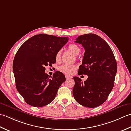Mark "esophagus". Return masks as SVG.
<instances>
[{
  "instance_id": "1",
  "label": "esophagus",
  "mask_w": 131,
  "mask_h": 131,
  "mask_svg": "<svg viewBox=\"0 0 131 131\" xmlns=\"http://www.w3.org/2000/svg\"><path fill=\"white\" fill-rule=\"evenodd\" d=\"M66 78L67 80H68V79H71L72 78V76H69L68 74H66Z\"/></svg>"
}]
</instances>
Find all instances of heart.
<instances>
[{
  "label": "heart",
  "instance_id": "b5f03b06",
  "mask_svg": "<svg viewBox=\"0 0 131 131\" xmlns=\"http://www.w3.org/2000/svg\"><path fill=\"white\" fill-rule=\"evenodd\" d=\"M68 50L71 52L73 53L74 55H77L80 52V48L76 44L72 43L69 45L68 47ZM61 55H62V51L59 50L55 55V60L57 62H59L61 60ZM76 68V66L75 65H71V64H63L61 66L59 67V71L63 73L66 74H72L74 70Z\"/></svg>",
  "mask_w": 131,
  "mask_h": 131
}]
</instances>
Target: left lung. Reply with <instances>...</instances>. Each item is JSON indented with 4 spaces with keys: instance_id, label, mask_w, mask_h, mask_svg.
Listing matches in <instances>:
<instances>
[{
    "instance_id": "1",
    "label": "left lung",
    "mask_w": 131,
    "mask_h": 131,
    "mask_svg": "<svg viewBox=\"0 0 131 131\" xmlns=\"http://www.w3.org/2000/svg\"><path fill=\"white\" fill-rule=\"evenodd\" d=\"M75 42L85 49L78 74H86L88 78L82 82L79 77H73V95L82 106L94 108L105 102L113 89L117 63L108 43L97 34L80 36Z\"/></svg>"
}]
</instances>
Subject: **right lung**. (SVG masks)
<instances>
[{
  "label": "right lung",
  "mask_w": 131,
  "mask_h": 131,
  "mask_svg": "<svg viewBox=\"0 0 131 131\" xmlns=\"http://www.w3.org/2000/svg\"><path fill=\"white\" fill-rule=\"evenodd\" d=\"M68 38L46 34L33 36L24 43L13 62L16 86L28 105L45 106L55 99L65 75L56 71L52 77L45 72V67L56 62L55 55Z\"/></svg>",
  "instance_id": "add662e5"
}]
</instances>
